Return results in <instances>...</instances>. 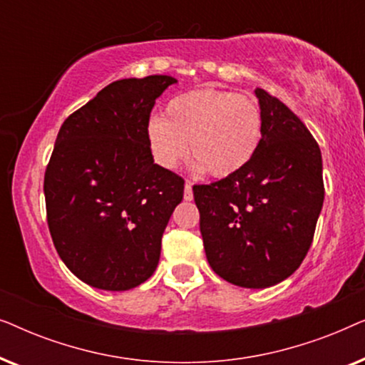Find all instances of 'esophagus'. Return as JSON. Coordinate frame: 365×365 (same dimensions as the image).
Masks as SVG:
<instances>
[{"label":"esophagus","mask_w":365,"mask_h":365,"mask_svg":"<svg viewBox=\"0 0 365 365\" xmlns=\"http://www.w3.org/2000/svg\"><path fill=\"white\" fill-rule=\"evenodd\" d=\"M184 199H186V201H191V199H192L191 182H186V186H184Z\"/></svg>","instance_id":"esophagus-1"}]
</instances>
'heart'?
Masks as SVG:
<instances>
[{
  "label": "heart",
  "mask_w": 365,
  "mask_h": 365,
  "mask_svg": "<svg viewBox=\"0 0 365 365\" xmlns=\"http://www.w3.org/2000/svg\"><path fill=\"white\" fill-rule=\"evenodd\" d=\"M264 121L252 99L217 89H196L173 98L163 116H151L146 141L154 161L176 169L189 153L194 168L224 179L242 171L259 151Z\"/></svg>",
  "instance_id": "heart-1"
}]
</instances>
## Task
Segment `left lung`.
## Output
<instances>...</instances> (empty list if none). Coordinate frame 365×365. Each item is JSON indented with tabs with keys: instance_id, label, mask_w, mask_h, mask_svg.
<instances>
[{
	"instance_id": "1",
	"label": "left lung",
	"mask_w": 365,
	"mask_h": 365,
	"mask_svg": "<svg viewBox=\"0 0 365 365\" xmlns=\"http://www.w3.org/2000/svg\"><path fill=\"white\" fill-rule=\"evenodd\" d=\"M262 143L234 176L192 187L209 266L239 287L266 289L306 257L324 202L321 149L304 123L264 89Z\"/></svg>"
}]
</instances>
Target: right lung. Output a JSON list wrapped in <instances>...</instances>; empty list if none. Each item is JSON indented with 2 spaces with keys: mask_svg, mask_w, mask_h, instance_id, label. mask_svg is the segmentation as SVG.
Returning <instances> with one entry per match:
<instances>
[{
  "mask_svg": "<svg viewBox=\"0 0 365 365\" xmlns=\"http://www.w3.org/2000/svg\"><path fill=\"white\" fill-rule=\"evenodd\" d=\"M173 76L119 79L59 129L44 174L54 247L78 279L104 291L148 281L184 179L154 164L146 124Z\"/></svg>",
  "mask_w": 365,
  "mask_h": 365,
  "instance_id": "add662e5",
  "label": "right lung"
}]
</instances>
